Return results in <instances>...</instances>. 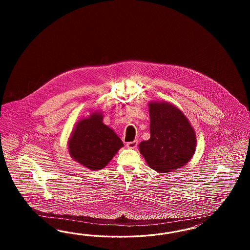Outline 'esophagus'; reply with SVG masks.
Listing matches in <instances>:
<instances>
[{
	"label": "esophagus",
	"instance_id": "34e87169",
	"mask_svg": "<svg viewBox=\"0 0 250 250\" xmlns=\"http://www.w3.org/2000/svg\"><path fill=\"white\" fill-rule=\"evenodd\" d=\"M126 146H127V148H130V149L136 148V146H137V141L135 140V141H132V142H128L126 144Z\"/></svg>",
	"mask_w": 250,
	"mask_h": 250
}]
</instances>
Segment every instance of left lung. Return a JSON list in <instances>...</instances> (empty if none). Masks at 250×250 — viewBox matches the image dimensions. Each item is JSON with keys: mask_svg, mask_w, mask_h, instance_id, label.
Masks as SVG:
<instances>
[{"mask_svg": "<svg viewBox=\"0 0 250 250\" xmlns=\"http://www.w3.org/2000/svg\"><path fill=\"white\" fill-rule=\"evenodd\" d=\"M150 138L139 144V151L152 169L168 173L186 165L196 150V134L189 119L177 106L148 103Z\"/></svg>", "mask_w": 250, "mask_h": 250, "instance_id": "1", "label": "left lung"}]
</instances>
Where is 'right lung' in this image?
I'll list each match as a JSON object with an SVG mask.
<instances>
[{"label": "right lung", "mask_w": 250, "mask_h": 250, "mask_svg": "<svg viewBox=\"0 0 250 250\" xmlns=\"http://www.w3.org/2000/svg\"><path fill=\"white\" fill-rule=\"evenodd\" d=\"M103 119V112L99 110L81 118L76 123L67 143L72 159L92 171L107 166L124 146L120 137L104 124Z\"/></svg>", "instance_id": "1"}]
</instances>
